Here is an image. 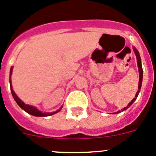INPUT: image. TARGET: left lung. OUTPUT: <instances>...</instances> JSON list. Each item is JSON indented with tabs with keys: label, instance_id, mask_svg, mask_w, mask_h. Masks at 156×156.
Listing matches in <instances>:
<instances>
[{
	"label": "left lung",
	"instance_id": "8db88e82",
	"mask_svg": "<svg viewBox=\"0 0 156 156\" xmlns=\"http://www.w3.org/2000/svg\"><path fill=\"white\" fill-rule=\"evenodd\" d=\"M133 51H134L135 54H136V56H137V66H138V70H139V84H138V90H137V94H136V95H135V98L133 99V100L130 101V102L128 104V105L126 106V107H124V108H122V109L119 110V111H118L117 112H115V113H119V112H121L124 111V110L127 109L128 108H129V106L131 105L133 103V101H134L136 99H137V96H138V94L139 92H140V87H141V83H142V78H143V69H142V66H141V61H140V55H139V52L137 51V50L135 48H133Z\"/></svg>",
	"mask_w": 156,
	"mask_h": 156
}]
</instances>
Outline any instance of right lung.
Listing matches in <instances>:
<instances>
[{
  "mask_svg": "<svg viewBox=\"0 0 156 156\" xmlns=\"http://www.w3.org/2000/svg\"><path fill=\"white\" fill-rule=\"evenodd\" d=\"M12 69L13 68H11L10 78H9V81H10V86H11V91H12V96H13L14 99H15V101H16V103H17L19 106H20V108H22L23 110H24V111L27 112V113L30 114V115H34V116H49V115H53V114L56 113V112H59L60 110L62 109V107H61V108H59L58 110H57V111L54 112H51V113H45V112H40L39 110H37L35 107H33V106L29 105H26L24 102H23V101H22L20 100L19 98H18V96L16 94V93L14 92L13 89H12V83H11V75H12Z\"/></svg>",
  "mask_w": 156,
  "mask_h": 156,
  "instance_id": "add662e5",
  "label": "right lung"
}]
</instances>
